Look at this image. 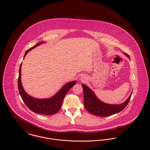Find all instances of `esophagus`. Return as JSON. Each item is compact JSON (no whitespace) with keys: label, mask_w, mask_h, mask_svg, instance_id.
<instances>
[{"label":"esophagus","mask_w":150,"mask_h":150,"mask_svg":"<svg viewBox=\"0 0 150 150\" xmlns=\"http://www.w3.org/2000/svg\"><path fill=\"white\" fill-rule=\"evenodd\" d=\"M80 80H82V81H83V80H84V79H83V78H81V79H80Z\"/></svg>","instance_id":"obj_1"}]
</instances>
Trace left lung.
Returning <instances> with one entry per match:
<instances>
[{
    "instance_id": "obj_1",
    "label": "left lung",
    "mask_w": 150,
    "mask_h": 150,
    "mask_svg": "<svg viewBox=\"0 0 150 150\" xmlns=\"http://www.w3.org/2000/svg\"><path fill=\"white\" fill-rule=\"evenodd\" d=\"M125 54L130 58L128 54ZM84 91V103L86 110L92 114L98 116L105 117L115 114L122 111L127 106L132 93L128 98L120 105H110L100 101L93 91L87 86L82 84Z\"/></svg>"
}]
</instances>
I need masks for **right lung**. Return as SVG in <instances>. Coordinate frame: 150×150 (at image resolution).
<instances>
[{"label": "right lung", "instance_id": "obj_1", "mask_svg": "<svg viewBox=\"0 0 150 150\" xmlns=\"http://www.w3.org/2000/svg\"><path fill=\"white\" fill-rule=\"evenodd\" d=\"M43 42L38 43L34 47L30 48L28 50H26L24 55V58L30 50L34 49L36 47L42 44ZM21 66L22 63L20 66L19 69V76L18 79V88L20 94L22 99L27 107L33 112L39 114L50 115L56 114L60 110L62 101L69 91L74 86L76 81L75 80L70 81L66 84L53 97L47 99H38L35 98L28 95L25 91L23 86H22L21 80Z\"/></svg>", "mask_w": 150, "mask_h": 150}]
</instances>
